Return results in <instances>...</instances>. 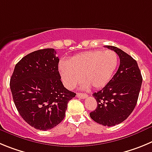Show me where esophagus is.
I'll use <instances>...</instances> for the list:
<instances>
[{
  "instance_id": "esophagus-1",
  "label": "esophagus",
  "mask_w": 152,
  "mask_h": 152,
  "mask_svg": "<svg viewBox=\"0 0 152 152\" xmlns=\"http://www.w3.org/2000/svg\"><path fill=\"white\" fill-rule=\"evenodd\" d=\"M76 97L82 98V99H85V98L88 97V95L87 94H84V93H76Z\"/></svg>"
}]
</instances>
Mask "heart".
<instances>
[{
	"label": "heart",
	"mask_w": 152,
	"mask_h": 152,
	"mask_svg": "<svg viewBox=\"0 0 152 152\" xmlns=\"http://www.w3.org/2000/svg\"><path fill=\"white\" fill-rule=\"evenodd\" d=\"M117 65L118 56L113 50H94L76 54L69 62L61 61L59 70L66 88H74L83 79L84 88H101L113 77Z\"/></svg>",
	"instance_id": "1"
}]
</instances>
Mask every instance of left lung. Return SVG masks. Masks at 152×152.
I'll list each match as a JSON object with an SVG mask.
<instances>
[{
	"label": "left lung",
	"mask_w": 152,
	"mask_h": 152,
	"mask_svg": "<svg viewBox=\"0 0 152 152\" xmlns=\"http://www.w3.org/2000/svg\"><path fill=\"white\" fill-rule=\"evenodd\" d=\"M120 57V66L109 83L93 94L98 107L89 113L94 121L106 126L122 123L133 111L142 77L136 60L114 46L106 45Z\"/></svg>",
	"instance_id": "8db88e82"
}]
</instances>
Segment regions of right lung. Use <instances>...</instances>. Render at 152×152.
<instances>
[{
    "label": "right lung",
    "mask_w": 152,
    "mask_h": 152,
    "mask_svg": "<svg viewBox=\"0 0 152 152\" xmlns=\"http://www.w3.org/2000/svg\"><path fill=\"white\" fill-rule=\"evenodd\" d=\"M56 54L54 48H45L27 54L16 64L10 82L20 116L39 130L58 125L69 101L76 96L61 82Z\"/></svg>",
    "instance_id": "obj_1"
}]
</instances>
